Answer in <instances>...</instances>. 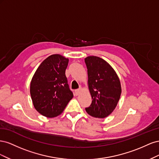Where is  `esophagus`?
Listing matches in <instances>:
<instances>
[{
  "mask_svg": "<svg viewBox=\"0 0 159 159\" xmlns=\"http://www.w3.org/2000/svg\"><path fill=\"white\" fill-rule=\"evenodd\" d=\"M81 89H79L75 90V95H79L80 94V93H81Z\"/></svg>",
  "mask_w": 159,
  "mask_h": 159,
  "instance_id": "esophagus-1",
  "label": "esophagus"
}]
</instances>
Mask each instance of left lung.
<instances>
[{
	"label": "left lung",
	"mask_w": 159,
	"mask_h": 159,
	"mask_svg": "<svg viewBox=\"0 0 159 159\" xmlns=\"http://www.w3.org/2000/svg\"><path fill=\"white\" fill-rule=\"evenodd\" d=\"M88 68V88L92 98L90 106L85 108L91 116L107 117L116 107L121 94V82L110 64L98 56L85 58Z\"/></svg>",
	"instance_id": "1"
}]
</instances>
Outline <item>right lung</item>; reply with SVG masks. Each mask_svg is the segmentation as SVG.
I'll return each instance as SVG.
<instances>
[{
  "instance_id": "1",
  "label": "right lung",
  "mask_w": 159,
  "mask_h": 159,
  "mask_svg": "<svg viewBox=\"0 0 159 159\" xmlns=\"http://www.w3.org/2000/svg\"><path fill=\"white\" fill-rule=\"evenodd\" d=\"M68 61L61 55H51L38 66L32 78L30 92L34 107L46 117L58 116L74 97L65 74Z\"/></svg>"
}]
</instances>
